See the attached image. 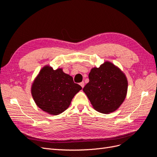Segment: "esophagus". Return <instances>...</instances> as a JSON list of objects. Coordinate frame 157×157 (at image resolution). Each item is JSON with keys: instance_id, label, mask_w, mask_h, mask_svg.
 <instances>
[{"instance_id": "34e87169", "label": "esophagus", "mask_w": 157, "mask_h": 157, "mask_svg": "<svg viewBox=\"0 0 157 157\" xmlns=\"http://www.w3.org/2000/svg\"><path fill=\"white\" fill-rule=\"evenodd\" d=\"M80 86H81V87L83 88L84 86V82H81L80 83Z\"/></svg>"}]
</instances>
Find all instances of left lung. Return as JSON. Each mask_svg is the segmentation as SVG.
Wrapping results in <instances>:
<instances>
[{
    "mask_svg": "<svg viewBox=\"0 0 157 157\" xmlns=\"http://www.w3.org/2000/svg\"><path fill=\"white\" fill-rule=\"evenodd\" d=\"M89 82L83 88L93 107L99 113L116 111L124 101L128 80L124 73L109 61L92 68Z\"/></svg>",
    "mask_w": 157,
    "mask_h": 157,
    "instance_id": "8db88e82",
    "label": "left lung"
}]
</instances>
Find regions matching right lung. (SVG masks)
Segmentation results:
<instances>
[{"label": "right lung", "instance_id": "1", "mask_svg": "<svg viewBox=\"0 0 157 157\" xmlns=\"http://www.w3.org/2000/svg\"><path fill=\"white\" fill-rule=\"evenodd\" d=\"M82 87L74 82L73 77L62 69L54 70L44 66L35 79L31 94L36 105L50 115L63 113Z\"/></svg>", "mask_w": 157, "mask_h": 157}]
</instances>
